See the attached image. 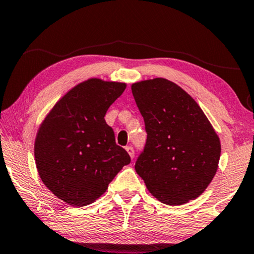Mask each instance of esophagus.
<instances>
[{
	"label": "esophagus",
	"instance_id": "esophagus-1",
	"mask_svg": "<svg viewBox=\"0 0 254 254\" xmlns=\"http://www.w3.org/2000/svg\"><path fill=\"white\" fill-rule=\"evenodd\" d=\"M125 150H127V153H129V155H130L131 158L134 157V150H133L132 146H127V147H125Z\"/></svg>",
	"mask_w": 254,
	"mask_h": 254
}]
</instances>
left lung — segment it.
<instances>
[{
	"label": "left lung",
	"mask_w": 254,
	"mask_h": 254,
	"mask_svg": "<svg viewBox=\"0 0 254 254\" xmlns=\"http://www.w3.org/2000/svg\"><path fill=\"white\" fill-rule=\"evenodd\" d=\"M132 95L145 122L147 139L134 168L162 203L195 200L214 179L221 141L192 97L170 80L132 83Z\"/></svg>",
	"instance_id": "left-lung-1"
}]
</instances>
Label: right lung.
I'll use <instances>...</instances> for the list:
<instances>
[{
    "instance_id": "obj_1",
    "label": "right lung",
    "mask_w": 254,
    "mask_h": 254,
    "mask_svg": "<svg viewBox=\"0 0 254 254\" xmlns=\"http://www.w3.org/2000/svg\"><path fill=\"white\" fill-rule=\"evenodd\" d=\"M127 84L89 79L64 95L40 124L35 159L44 185L75 207L90 204L131 159L104 116Z\"/></svg>"
}]
</instances>
